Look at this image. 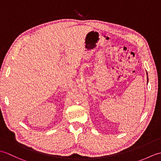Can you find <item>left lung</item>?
Here are the masks:
<instances>
[{"instance_id":"obj_1","label":"left lung","mask_w":161,"mask_h":161,"mask_svg":"<svg viewBox=\"0 0 161 161\" xmlns=\"http://www.w3.org/2000/svg\"><path fill=\"white\" fill-rule=\"evenodd\" d=\"M147 80H148V79H147Z\"/></svg>"}]
</instances>
